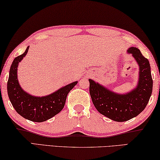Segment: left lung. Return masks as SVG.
I'll return each mask as SVG.
<instances>
[{
	"instance_id": "8db88e82",
	"label": "left lung",
	"mask_w": 160,
	"mask_h": 160,
	"mask_svg": "<svg viewBox=\"0 0 160 160\" xmlns=\"http://www.w3.org/2000/svg\"><path fill=\"white\" fill-rule=\"evenodd\" d=\"M127 52L132 54L139 67L137 87L131 91L119 94L89 79L90 94L95 108L100 113L118 122L130 120L144 110L153 86L148 59L136 47H130Z\"/></svg>"
}]
</instances>
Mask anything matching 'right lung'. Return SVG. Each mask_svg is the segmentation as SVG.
<instances>
[{
    "instance_id": "obj_1",
    "label": "right lung",
    "mask_w": 160,
    "mask_h": 160,
    "mask_svg": "<svg viewBox=\"0 0 160 160\" xmlns=\"http://www.w3.org/2000/svg\"><path fill=\"white\" fill-rule=\"evenodd\" d=\"M28 48L29 46L22 54L13 59L9 71L7 90L12 106L19 115L34 122H43L62 110L68 94L77 85L78 81L45 96H34L28 93L19 85L17 70L19 62L27 55Z\"/></svg>"
}]
</instances>
